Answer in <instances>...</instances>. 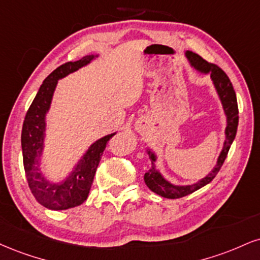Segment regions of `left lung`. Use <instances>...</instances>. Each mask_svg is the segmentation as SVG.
Instances as JSON below:
<instances>
[{
	"instance_id": "8db88e82",
	"label": "left lung",
	"mask_w": 260,
	"mask_h": 260,
	"mask_svg": "<svg viewBox=\"0 0 260 260\" xmlns=\"http://www.w3.org/2000/svg\"><path fill=\"white\" fill-rule=\"evenodd\" d=\"M185 55L189 60L191 68L199 71L200 74L209 75L211 76L212 83L217 92L218 99L220 100L221 106H223V111L225 115V138L223 143V148H221L219 156H218L217 162H215L214 167L212 168L211 172L202 179L196 181L192 184H185V185H180V184H173L166 178L161 171L158 170L156 166L157 161V154L151 148H146V154L149 155L151 166H150L149 171L144 174V181H145L146 186L151 190L152 192L157 193L165 199H179L184 196L192 193L196 190L201 189L202 186L207 185L214 179L217 173L223 166L225 158H226L228 152L233 144L234 139L236 137L237 132V124H239V109H237V99L236 93L234 90L233 83L230 82L229 77L226 74L218 68L217 65L211 64V62L206 61L205 59L200 57L199 54L191 51H186Z\"/></svg>"
}]
</instances>
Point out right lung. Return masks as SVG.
<instances>
[{
  "instance_id": "obj_1",
  "label": "right lung",
  "mask_w": 260,
  "mask_h": 260,
  "mask_svg": "<svg viewBox=\"0 0 260 260\" xmlns=\"http://www.w3.org/2000/svg\"><path fill=\"white\" fill-rule=\"evenodd\" d=\"M98 57L99 54H88L80 60L65 62L55 69L41 84L39 92L25 116L21 131V150L25 174L35 199L43 207L52 211H64L80 206L86 201L106 143L116 134V132L110 133L90 144L82 157L74 166L73 171L62 180L53 181L47 179L42 172L41 157L46 146L47 114L51 110L58 81L86 67Z\"/></svg>"
}]
</instances>
